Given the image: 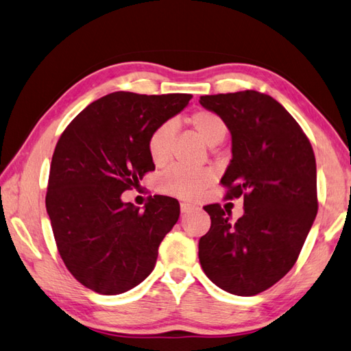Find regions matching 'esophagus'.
<instances>
[{"instance_id":"esophagus-1","label":"esophagus","mask_w":351,"mask_h":351,"mask_svg":"<svg viewBox=\"0 0 351 351\" xmlns=\"http://www.w3.org/2000/svg\"><path fill=\"white\" fill-rule=\"evenodd\" d=\"M191 210H195V205H191V204H187V202H181V213H190Z\"/></svg>"}]
</instances>
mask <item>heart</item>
<instances>
[{
    "label": "heart",
    "instance_id": "b5f03b06",
    "mask_svg": "<svg viewBox=\"0 0 351 351\" xmlns=\"http://www.w3.org/2000/svg\"><path fill=\"white\" fill-rule=\"evenodd\" d=\"M187 125L210 144L217 146L225 140L228 134V126L219 114L208 111V109H197L191 112L187 119ZM175 126L171 123H162L152 130L147 140V154L155 166H164L171 156L173 147ZM215 181V173L210 169L190 170L184 167H170L162 171L158 180V189L162 193L171 196L191 199L202 193Z\"/></svg>",
    "mask_w": 351,
    "mask_h": 351
}]
</instances>
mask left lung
Listing matches in <instances>:
<instances>
[{
    "label": "left lung",
    "instance_id": "1",
    "mask_svg": "<svg viewBox=\"0 0 351 351\" xmlns=\"http://www.w3.org/2000/svg\"><path fill=\"white\" fill-rule=\"evenodd\" d=\"M199 103L228 126L232 160L222 176L225 199L243 197L236 222L219 204L205 205L211 226L199 239V262L221 289L251 297L283 278L318 213L317 162L293 117L252 89L202 95Z\"/></svg>",
    "mask_w": 351,
    "mask_h": 351
}]
</instances>
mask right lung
<instances>
[{"instance_id": "obj_1", "label": "right lung", "mask_w": 351, "mask_h": 351, "mask_svg": "<svg viewBox=\"0 0 351 351\" xmlns=\"http://www.w3.org/2000/svg\"><path fill=\"white\" fill-rule=\"evenodd\" d=\"M191 97L112 93L88 105L62 132L45 207L66 269L88 289L123 293L154 271L160 243L180 217V202L150 196L140 211L123 202L121 193L155 170L149 135Z\"/></svg>"}]
</instances>
